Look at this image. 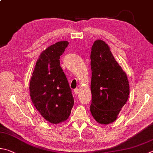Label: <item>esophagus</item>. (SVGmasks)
<instances>
[{"label": "esophagus", "instance_id": "esophagus-1", "mask_svg": "<svg viewBox=\"0 0 153 153\" xmlns=\"http://www.w3.org/2000/svg\"><path fill=\"white\" fill-rule=\"evenodd\" d=\"M79 92V89H77V88L75 89V90H74V93H75V94H76V95H77V96L78 95Z\"/></svg>", "mask_w": 153, "mask_h": 153}]
</instances>
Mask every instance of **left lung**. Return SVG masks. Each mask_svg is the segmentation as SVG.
<instances>
[{
  "label": "left lung",
  "mask_w": 153,
  "mask_h": 153,
  "mask_svg": "<svg viewBox=\"0 0 153 153\" xmlns=\"http://www.w3.org/2000/svg\"><path fill=\"white\" fill-rule=\"evenodd\" d=\"M90 59L91 115L99 124L112 123L128 98L127 76L104 41H94Z\"/></svg>",
  "instance_id": "left-lung-1"
}]
</instances>
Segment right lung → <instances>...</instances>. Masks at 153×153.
Returning a JSON list of instances; mask_svg holds the SVG:
<instances>
[{"mask_svg": "<svg viewBox=\"0 0 153 153\" xmlns=\"http://www.w3.org/2000/svg\"><path fill=\"white\" fill-rule=\"evenodd\" d=\"M68 44L67 41H59L41 53L30 80V96L33 105L45 120L54 124L67 120L74 104L59 62Z\"/></svg>", "mask_w": 153, "mask_h": 153, "instance_id": "obj_1", "label": "right lung"}]
</instances>
